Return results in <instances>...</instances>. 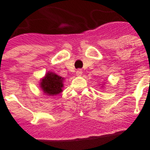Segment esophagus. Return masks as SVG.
Masks as SVG:
<instances>
[{"instance_id":"34e87169","label":"esophagus","mask_w":150,"mask_h":150,"mask_svg":"<svg viewBox=\"0 0 150 150\" xmlns=\"http://www.w3.org/2000/svg\"><path fill=\"white\" fill-rule=\"evenodd\" d=\"M76 75H78V76H80V75H82V70L81 69H78L77 71H76Z\"/></svg>"}]
</instances>
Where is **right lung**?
Here are the masks:
<instances>
[{
  "instance_id": "obj_1",
  "label": "right lung",
  "mask_w": 150,
  "mask_h": 150,
  "mask_svg": "<svg viewBox=\"0 0 150 150\" xmlns=\"http://www.w3.org/2000/svg\"><path fill=\"white\" fill-rule=\"evenodd\" d=\"M62 78L55 73L48 72L44 79L41 80L40 87L46 94L56 95L62 91Z\"/></svg>"
}]
</instances>
